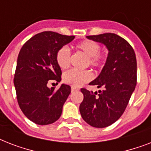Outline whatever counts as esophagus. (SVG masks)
Segmentation results:
<instances>
[{"label":"esophagus","mask_w":151,"mask_h":151,"mask_svg":"<svg viewBox=\"0 0 151 151\" xmlns=\"http://www.w3.org/2000/svg\"><path fill=\"white\" fill-rule=\"evenodd\" d=\"M78 90H79V88H78L71 87V92H75V91H78Z\"/></svg>","instance_id":"1"}]
</instances>
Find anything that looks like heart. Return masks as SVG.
<instances>
[{
  "label": "heart",
  "mask_w": 151,
  "mask_h": 151,
  "mask_svg": "<svg viewBox=\"0 0 151 151\" xmlns=\"http://www.w3.org/2000/svg\"><path fill=\"white\" fill-rule=\"evenodd\" d=\"M78 51L83 52L87 56V64L96 68L103 67L106 61V55L101 52L100 45L92 40H85L79 42L75 45ZM55 60L57 64L63 70L68 68L70 63V51L67 46L59 48L55 54ZM92 73L89 70H70L63 75V81L65 84L73 87H79L91 81Z\"/></svg>",
  "instance_id": "b5f03b06"
}]
</instances>
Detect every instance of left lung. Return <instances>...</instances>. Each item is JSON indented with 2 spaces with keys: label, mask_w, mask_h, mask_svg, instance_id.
<instances>
[{
  "label": "left lung",
  "mask_w": 151,
  "mask_h": 151,
  "mask_svg": "<svg viewBox=\"0 0 151 151\" xmlns=\"http://www.w3.org/2000/svg\"><path fill=\"white\" fill-rule=\"evenodd\" d=\"M108 49L105 66L90 85L103 88L99 93L81 88L84 99L80 113L85 122L95 128H105L119 119L125 110L136 85V54L130 44L112 33L87 36Z\"/></svg>",
  "instance_id": "left-lung-1"
}]
</instances>
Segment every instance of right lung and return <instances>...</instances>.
<instances>
[{"label": "right lung", "instance_id": "right-lung-1", "mask_svg": "<svg viewBox=\"0 0 151 151\" xmlns=\"http://www.w3.org/2000/svg\"><path fill=\"white\" fill-rule=\"evenodd\" d=\"M74 37L52 31L41 32L29 39L19 53L14 77L18 103L25 116L35 124H52L61 116L70 86L63 84L55 90L47 85L52 81L57 85L60 82L62 71L55 54Z\"/></svg>", "mask_w": 151, "mask_h": 151}]
</instances>
